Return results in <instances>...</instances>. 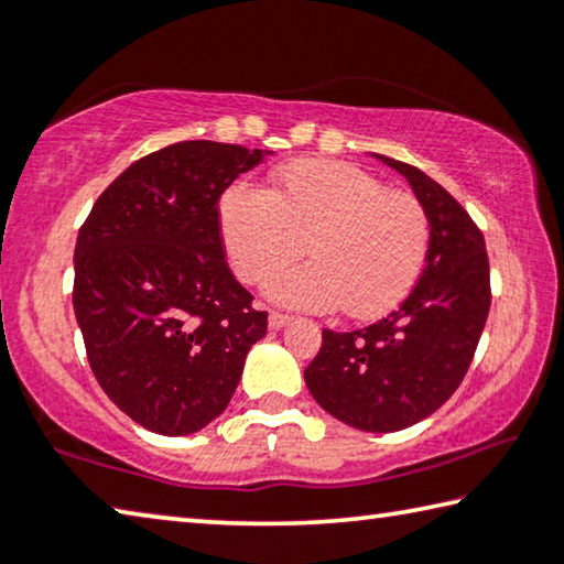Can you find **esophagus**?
Masks as SVG:
<instances>
[{"label":"esophagus","mask_w":564,"mask_h":564,"mask_svg":"<svg viewBox=\"0 0 564 564\" xmlns=\"http://www.w3.org/2000/svg\"><path fill=\"white\" fill-rule=\"evenodd\" d=\"M291 321H293V316H289V313L271 311V316H269V328H273V330H281L283 326H289Z\"/></svg>","instance_id":"obj_1"}]
</instances>
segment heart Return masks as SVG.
<instances>
[{"mask_svg":"<svg viewBox=\"0 0 564 564\" xmlns=\"http://www.w3.org/2000/svg\"><path fill=\"white\" fill-rule=\"evenodd\" d=\"M218 224L243 281L269 279L303 248L311 253L313 261L265 283L271 301L305 311L343 305L352 318L383 316L403 301L431 243V221L415 196L328 159L279 169L273 191L231 186L218 204Z\"/></svg>","mask_w":564,"mask_h":564,"instance_id":"1","label":"heart"}]
</instances>
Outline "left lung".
<instances>
[{
  "mask_svg": "<svg viewBox=\"0 0 564 564\" xmlns=\"http://www.w3.org/2000/svg\"><path fill=\"white\" fill-rule=\"evenodd\" d=\"M403 176L431 221L425 269L408 299L368 328L323 330L303 370L316 403L366 433H395L433 415L470 368L490 311L485 238L423 171L373 154Z\"/></svg>",
  "mask_w": 564,
  "mask_h": 564,
  "instance_id": "left-lung-1",
  "label": "left lung"
}]
</instances>
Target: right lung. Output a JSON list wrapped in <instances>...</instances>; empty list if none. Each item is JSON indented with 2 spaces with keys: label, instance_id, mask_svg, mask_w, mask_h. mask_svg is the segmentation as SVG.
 <instances>
[{
  "label": "right lung",
  "instance_id": "right-lung-1",
  "mask_svg": "<svg viewBox=\"0 0 564 564\" xmlns=\"http://www.w3.org/2000/svg\"><path fill=\"white\" fill-rule=\"evenodd\" d=\"M271 151L181 141L133 161L74 248V313L104 393L141 427L191 435L224 413L269 313L228 269L218 198Z\"/></svg>",
  "mask_w": 564,
  "mask_h": 564
}]
</instances>
